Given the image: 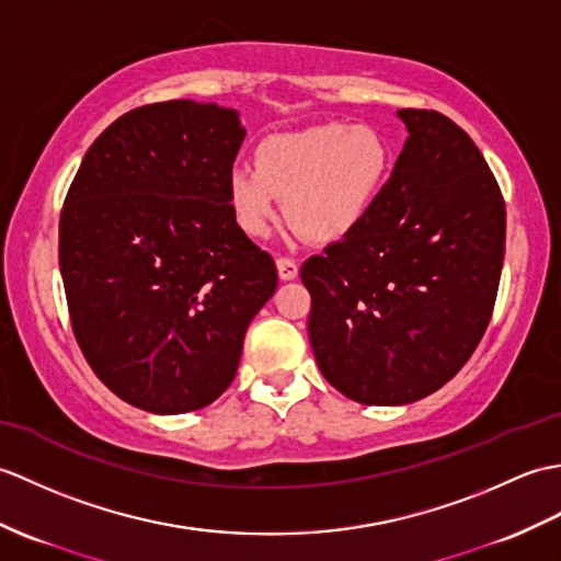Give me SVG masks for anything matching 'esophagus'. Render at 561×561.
<instances>
[{
  "mask_svg": "<svg viewBox=\"0 0 561 561\" xmlns=\"http://www.w3.org/2000/svg\"><path fill=\"white\" fill-rule=\"evenodd\" d=\"M277 270H279V277H282V279H296V275H298V263H296L294 257L282 255V257H277Z\"/></svg>",
  "mask_w": 561,
  "mask_h": 561,
  "instance_id": "esophagus-1",
  "label": "esophagus"
}]
</instances>
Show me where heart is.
<instances>
[{
	"label": "heart",
	"mask_w": 561,
	"mask_h": 561,
	"mask_svg": "<svg viewBox=\"0 0 561 561\" xmlns=\"http://www.w3.org/2000/svg\"><path fill=\"white\" fill-rule=\"evenodd\" d=\"M397 152L370 124H322L260 142L253 164H237L227 201L249 237H267L284 198L286 217L312 241H336L370 215Z\"/></svg>",
	"instance_id": "b5f03b06"
}]
</instances>
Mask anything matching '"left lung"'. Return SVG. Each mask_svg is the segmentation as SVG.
Instances as JSON below:
<instances>
[{"label":"left lung","instance_id":"left-lung-1","mask_svg":"<svg viewBox=\"0 0 561 561\" xmlns=\"http://www.w3.org/2000/svg\"><path fill=\"white\" fill-rule=\"evenodd\" d=\"M399 116L409 140L370 215L301 267L324 380L368 407L423 399L463 368L504 263V198L471 136L435 110Z\"/></svg>","mask_w":561,"mask_h":561}]
</instances>
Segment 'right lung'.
<instances>
[{"mask_svg": "<svg viewBox=\"0 0 561 561\" xmlns=\"http://www.w3.org/2000/svg\"><path fill=\"white\" fill-rule=\"evenodd\" d=\"M245 128L233 110L142 104L95 138L59 217L71 330L112 392L150 413L213 403L277 267L233 219L227 179Z\"/></svg>", "mask_w": 561, "mask_h": 561, "instance_id": "1", "label": "right lung"}]
</instances>
